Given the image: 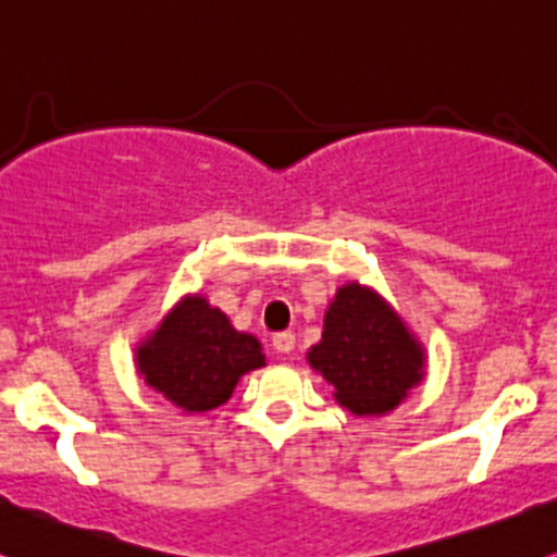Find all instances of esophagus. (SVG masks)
<instances>
[{
	"instance_id": "esophagus-1",
	"label": "esophagus",
	"mask_w": 557,
	"mask_h": 557,
	"mask_svg": "<svg viewBox=\"0 0 557 557\" xmlns=\"http://www.w3.org/2000/svg\"><path fill=\"white\" fill-rule=\"evenodd\" d=\"M273 349L281 355H289L295 349V334L292 331H281V334L273 336Z\"/></svg>"
}]
</instances>
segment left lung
<instances>
[{"instance_id":"obj_1","label":"left lung","mask_w":557,"mask_h":557,"mask_svg":"<svg viewBox=\"0 0 557 557\" xmlns=\"http://www.w3.org/2000/svg\"><path fill=\"white\" fill-rule=\"evenodd\" d=\"M308 360L355 416L397 408L423 379L421 345L384 299L358 284L336 292L323 321V339Z\"/></svg>"}]
</instances>
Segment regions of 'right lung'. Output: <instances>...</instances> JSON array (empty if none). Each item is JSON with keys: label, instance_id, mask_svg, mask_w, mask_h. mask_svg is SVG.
I'll return each instance as SVG.
<instances>
[{"label": "right lung", "instance_id": "right-lung-1", "mask_svg": "<svg viewBox=\"0 0 557 557\" xmlns=\"http://www.w3.org/2000/svg\"><path fill=\"white\" fill-rule=\"evenodd\" d=\"M136 358L144 381L189 413L223 405L236 381L265 366L260 342L239 334L202 297L184 299L160 323L152 339L136 349Z\"/></svg>", "mask_w": 557, "mask_h": 557}]
</instances>
